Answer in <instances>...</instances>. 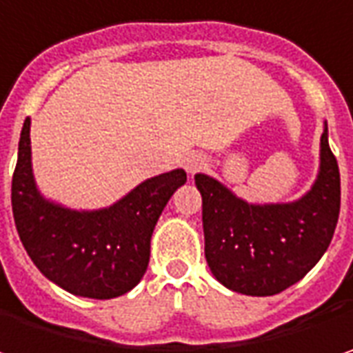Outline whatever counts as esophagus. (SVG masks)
I'll return each mask as SVG.
<instances>
[{"mask_svg":"<svg viewBox=\"0 0 353 353\" xmlns=\"http://www.w3.org/2000/svg\"><path fill=\"white\" fill-rule=\"evenodd\" d=\"M205 165H207V158L203 156V154H197V152L188 154V156H185V160H183V168H185V172H188V174H195V172L203 170Z\"/></svg>","mask_w":353,"mask_h":353,"instance_id":"esophagus-1","label":"esophagus"}]
</instances>
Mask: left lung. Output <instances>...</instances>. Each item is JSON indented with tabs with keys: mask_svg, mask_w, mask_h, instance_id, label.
Wrapping results in <instances>:
<instances>
[{
	"mask_svg": "<svg viewBox=\"0 0 353 353\" xmlns=\"http://www.w3.org/2000/svg\"><path fill=\"white\" fill-rule=\"evenodd\" d=\"M195 185L203 199L207 265L233 292H283L314 268L334 237L340 170L330 150L326 122L314 183L294 201L253 203L207 174H195Z\"/></svg>",
	"mask_w": 353,
	"mask_h": 353,
	"instance_id": "left-lung-1",
	"label": "left lung"
}]
</instances>
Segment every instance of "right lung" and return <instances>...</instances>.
I'll use <instances>...</instances> for the list:
<instances>
[{
    "label": "right lung",
    "mask_w": 353,
    "mask_h": 353,
    "mask_svg": "<svg viewBox=\"0 0 353 353\" xmlns=\"http://www.w3.org/2000/svg\"><path fill=\"white\" fill-rule=\"evenodd\" d=\"M25 118L11 181L13 219L35 267L74 296L108 300L130 292L150 263L154 227L188 176L181 168L148 177L112 205L72 209L39 192Z\"/></svg>",
    "instance_id": "obj_1"
}]
</instances>
